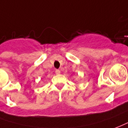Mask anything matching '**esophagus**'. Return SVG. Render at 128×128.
Wrapping results in <instances>:
<instances>
[{
    "label": "esophagus",
    "instance_id": "obj_1",
    "mask_svg": "<svg viewBox=\"0 0 128 128\" xmlns=\"http://www.w3.org/2000/svg\"><path fill=\"white\" fill-rule=\"evenodd\" d=\"M55 73H56V74L58 75V74H60V71L59 70H56V71H55Z\"/></svg>",
    "mask_w": 128,
    "mask_h": 128
}]
</instances>
